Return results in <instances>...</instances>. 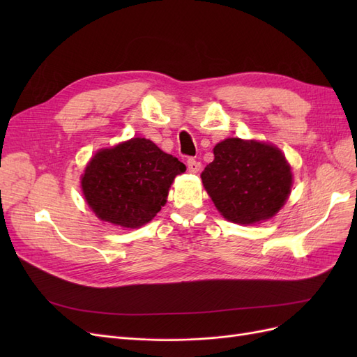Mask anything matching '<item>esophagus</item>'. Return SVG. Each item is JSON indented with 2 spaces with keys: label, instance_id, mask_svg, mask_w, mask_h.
<instances>
[{
  "label": "esophagus",
  "instance_id": "1",
  "mask_svg": "<svg viewBox=\"0 0 357 357\" xmlns=\"http://www.w3.org/2000/svg\"><path fill=\"white\" fill-rule=\"evenodd\" d=\"M188 169H189L190 172H199V169H201V162L197 160V159H193V158H189V159H188Z\"/></svg>",
  "mask_w": 357,
  "mask_h": 357
}]
</instances>
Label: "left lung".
<instances>
[{
    "mask_svg": "<svg viewBox=\"0 0 357 357\" xmlns=\"http://www.w3.org/2000/svg\"><path fill=\"white\" fill-rule=\"evenodd\" d=\"M201 178L226 220L255 225L274 218L291 190V171L282 150L256 139L226 138Z\"/></svg>",
    "mask_w": 357,
    "mask_h": 357,
    "instance_id": "obj_1",
    "label": "left lung"
}]
</instances>
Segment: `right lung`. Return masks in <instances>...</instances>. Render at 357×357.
Masks as SVG:
<instances>
[{"label":"right lung","mask_w":357,"mask_h":357,"mask_svg":"<svg viewBox=\"0 0 357 357\" xmlns=\"http://www.w3.org/2000/svg\"><path fill=\"white\" fill-rule=\"evenodd\" d=\"M185 171L183 162L153 142L131 138L95 153L82 176V190L96 218L134 229L160 211L172 181Z\"/></svg>","instance_id":"add662e5"}]
</instances>
